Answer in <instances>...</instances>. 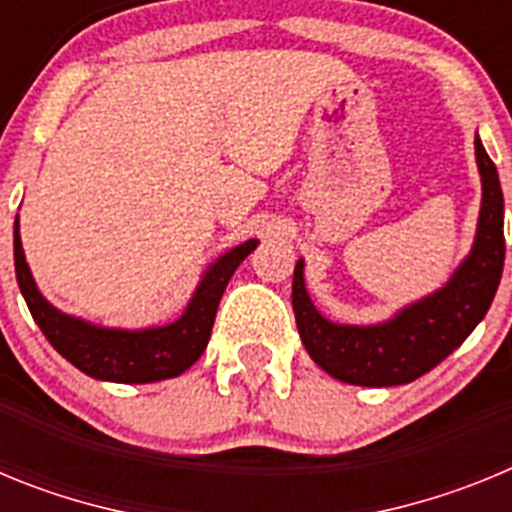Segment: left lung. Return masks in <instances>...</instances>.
<instances>
[{
  "instance_id": "left-lung-1",
  "label": "left lung",
  "mask_w": 512,
  "mask_h": 512,
  "mask_svg": "<svg viewBox=\"0 0 512 512\" xmlns=\"http://www.w3.org/2000/svg\"><path fill=\"white\" fill-rule=\"evenodd\" d=\"M474 156L482 179L477 235L449 282L431 295L410 302L382 323H333L307 295L305 261H297L292 279L297 330L310 359L330 377L359 387L415 382L482 323L503 277L505 202L500 176L479 135L474 138Z\"/></svg>"
}]
</instances>
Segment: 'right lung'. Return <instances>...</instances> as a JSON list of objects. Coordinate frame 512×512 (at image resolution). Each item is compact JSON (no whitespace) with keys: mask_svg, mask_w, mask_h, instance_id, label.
<instances>
[{"mask_svg":"<svg viewBox=\"0 0 512 512\" xmlns=\"http://www.w3.org/2000/svg\"><path fill=\"white\" fill-rule=\"evenodd\" d=\"M256 246L259 241L251 238L217 256L205 269L192 300L174 323L148 325L138 330L110 328L69 315L45 300L25 261L20 217H15V274L30 315L63 359L99 382L148 384L187 372L205 354L217 305L230 277Z\"/></svg>","mask_w":512,"mask_h":512,"instance_id":"obj_1","label":"right lung"}]
</instances>
